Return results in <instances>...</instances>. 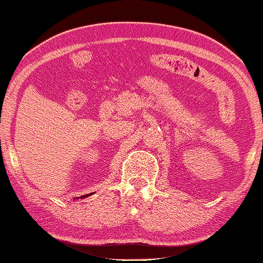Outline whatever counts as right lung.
Returning a JSON list of instances; mask_svg holds the SVG:
<instances>
[{
	"label": "right lung",
	"mask_w": 263,
	"mask_h": 263,
	"mask_svg": "<svg viewBox=\"0 0 263 263\" xmlns=\"http://www.w3.org/2000/svg\"><path fill=\"white\" fill-rule=\"evenodd\" d=\"M87 195H89V194H86V195H82V197H81V198H84V197H87Z\"/></svg>",
	"instance_id": "1"
}]
</instances>
